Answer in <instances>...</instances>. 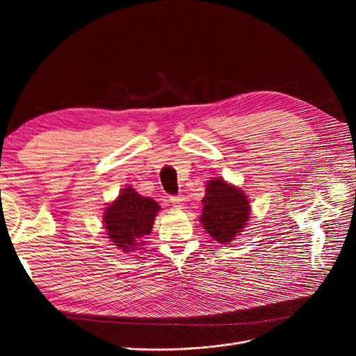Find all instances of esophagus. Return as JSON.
Returning <instances> with one entry per match:
<instances>
[{"mask_svg": "<svg viewBox=\"0 0 356 356\" xmlns=\"http://www.w3.org/2000/svg\"><path fill=\"white\" fill-rule=\"evenodd\" d=\"M170 202L176 209H183L184 208V197L183 196H170Z\"/></svg>", "mask_w": 356, "mask_h": 356, "instance_id": "obj_1", "label": "esophagus"}]
</instances>
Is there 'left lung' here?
I'll return each instance as SVG.
<instances>
[{
	"mask_svg": "<svg viewBox=\"0 0 356 356\" xmlns=\"http://www.w3.org/2000/svg\"><path fill=\"white\" fill-rule=\"evenodd\" d=\"M199 222L218 244H229L244 232L251 216L250 199L238 186L220 177L207 183Z\"/></svg>",
	"mask_w": 356,
	"mask_h": 356,
	"instance_id": "1",
	"label": "left lung"
}]
</instances>
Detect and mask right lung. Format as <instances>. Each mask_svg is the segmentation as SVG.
I'll list each match as a JSON object with an SVG mask.
<instances>
[{
	"instance_id": "1",
	"label": "right lung",
	"mask_w": 356,
	"mask_h": 356,
	"mask_svg": "<svg viewBox=\"0 0 356 356\" xmlns=\"http://www.w3.org/2000/svg\"><path fill=\"white\" fill-rule=\"evenodd\" d=\"M160 211V204L154 199L140 195L133 186L121 189L118 197L108 203L102 215L104 228L112 245L125 254L143 250Z\"/></svg>"
}]
</instances>
